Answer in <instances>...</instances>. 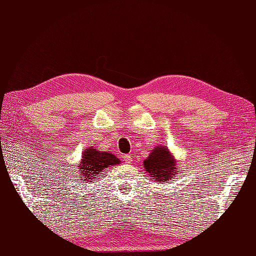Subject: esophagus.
<instances>
[{
    "label": "esophagus",
    "instance_id": "esophagus-1",
    "mask_svg": "<svg viewBox=\"0 0 256 256\" xmlns=\"http://www.w3.org/2000/svg\"><path fill=\"white\" fill-rule=\"evenodd\" d=\"M124 160L128 162V164H132V157L130 155H125L124 156Z\"/></svg>",
    "mask_w": 256,
    "mask_h": 256
}]
</instances>
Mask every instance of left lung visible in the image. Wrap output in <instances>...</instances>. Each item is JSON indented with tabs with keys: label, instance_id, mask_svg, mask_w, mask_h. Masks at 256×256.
Wrapping results in <instances>:
<instances>
[{
	"label": "left lung",
	"instance_id": "1",
	"mask_svg": "<svg viewBox=\"0 0 256 256\" xmlns=\"http://www.w3.org/2000/svg\"><path fill=\"white\" fill-rule=\"evenodd\" d=\"M145 172L156 182H165L177 176L178 166L170 150L160 145L155 148L148 158L143 162Z\"/></svg>",
	"mask_w": 256,
	"mask_h": 256
}]
</instances>
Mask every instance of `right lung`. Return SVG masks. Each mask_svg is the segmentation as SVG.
I'll return each instance as SVG.
<instances>
[{
  "label": "right lung",
  "instance_id": "add662e5",
  "mask_svg": "<svg viewBox=\"0 0 256 256\" xmlns=\"http://www.w3.org/2000/svg\"><path fill=\"white\" fill-rule=\"evenodd\" d=\"M120 164V160L116 155L106 152H101L96 148H86L82 153V160L79 164V174L84 177V182H92L99 177L101 172L110 166Z\"/></svg>",
  "mask_w": 256,
  "mask_h": 256
}]
</instances>
